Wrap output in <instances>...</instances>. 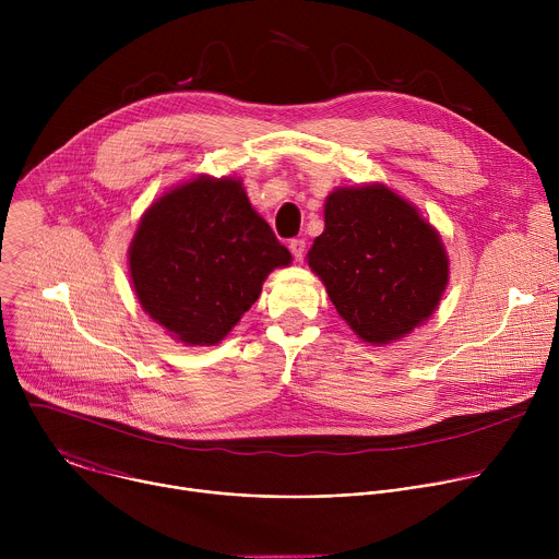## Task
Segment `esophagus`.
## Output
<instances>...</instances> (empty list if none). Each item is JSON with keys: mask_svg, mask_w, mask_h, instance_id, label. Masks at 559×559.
Listing matches in <instances>:
<instances>
[{"mask_svg": "<svg viewBox=\"0 0 559 559\" xmlns=\"http://www.w3.org/2000/svg\"><path fill=\"white\" fill-rule=\"evenodd\" d=\"M289 252L300 261L302 259V254H305V241L302 238H292L289 241Z\"/></svg>", "mask_w": 559, "mask_h": 559, "instance_id": "esophagus-1", "label": "esophagus"}]
</instances>
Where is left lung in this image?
<instances>
[{
  "label": "left lung",
  "instance_id": "obj_1",
  "mask_svg": "<svg viewBox=\"0 0 559 559\" xmlns=\"http://www.w3.org/2000/svg\"><path fill=\"white\" fill-rule=\"evenodd\" d=\"M311 272L371 345L412 334L436 311L449 283L440 234L382 183L338 188L325 201V231L307 252Z\"/></svg>",
  "mask_w": 559,
  "mask_h": 559
}]
</instances>
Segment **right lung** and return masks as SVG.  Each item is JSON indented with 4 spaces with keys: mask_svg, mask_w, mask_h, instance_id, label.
<instances>
[{
    "mask_svg": "<svg viewBox=\"0 0 559 559\" xmlns=\"http://www.w3.org/2000/svg\"><path fill=\"white\" fill-rule=\"evenodd\" d=\"M128 261L134 294L152 321L186 345H216L292 254L241 181L197 177L145 210Z\"/></svg>",
    "mask_w": 559,
    "mask_h": 559,
    "instance_id": "right-lung-1",
    "label": "right lung"
}]
</instances>
